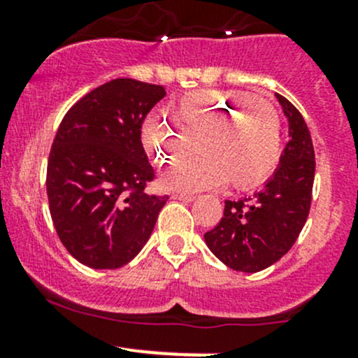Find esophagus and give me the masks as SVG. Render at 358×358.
Segmentation results:
<instances>
[{"label":"esophagus","instance_id":"esophagus-1","mask_svg":"<svg viewBox=\"0 0 358 358\" xmlns=\"http://www.w3.org/2000/svg\"><path fill=\"white\" fill-rule=\"evenodd\" d=\"M171 197H173V199H178V201H183V202H190V201L196 199L192 194H183V192H175Z\"/></svg>","mask_w":358,"mask_h":358}]
</instances>
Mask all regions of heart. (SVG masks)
I'll use <instances>...</instances> for the list:
<instances>
[{
    "label": "heart",
    "mask_w": 358,
    "mask_h": 358,
    "mask_svg": "<svg viewBox=\"0 0 358 358\" xmlns=\"http://www.w3.org/2000/svg\"><path fill=\"white\" fill-rule=\"evenodd\" d=\"M176 128L162 115L143 121V149L164 161L183 156L196 142L201 156L173 162L162 185L180 192L215 189L227 180L236 189H251L273 171L280 150V119L263 96L241 92L201 90L169 106Z\"/></svg>",
    "instance_id": "b5f03b06"
}]
</instances>
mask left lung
<instances>
[{
	"label": "left lung",
	"mask_w": 358,
	"mask_h": 358,
	"mask_svg": "<svg viewBox=\"0 0 358 358\" xmlns=\"http://www.w3.org/2000/svg\"><path fill=\"white\" fill-rule=\"evenodd\" d=\"M289 122V142L265 189L249 199L225 201L218 225L204 234L213 255L239 272L255 273L279 262L298 239L312 204L315 152L305 119L277 93Z\"/></svg>",
	"instance_id": "left-lung-1"
}]
</instances>
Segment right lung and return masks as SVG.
Returning a JSON list of instances; mask_svg holds the SVG:
<instances>
[{
  "instance_id": "right-lung-1",
  "label": "right lung",
  "mask_w": 358,
  "mask_h": 358,
  "mask_svg": "<svg viewBox=\"0 0 358 358\" xmlns=\"http://www.w3.org/2000/svg\"><path fill=\"white\" fill-rule=\"evenodd\" d=\"M164 88L129 78L92 90L64 115L46 168L50 215L66 249L90 268L131 262L152 234L168 196H150L156 178L140 129Z\"/></svg>"
}]
</instances>
